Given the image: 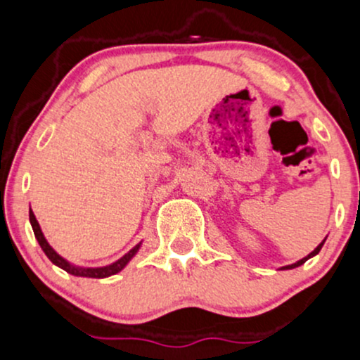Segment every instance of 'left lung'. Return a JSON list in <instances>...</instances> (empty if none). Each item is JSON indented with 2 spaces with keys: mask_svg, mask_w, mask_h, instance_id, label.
Returning a JSON list of instances; mask_svg holds the SVG:
<instances>
[{
  "mask_svg": "<svg viewBox=\"0 0 360 360\" xmlns=\"http://www.w3.org/2000/svg\"><path fill=\"white\" fill-rule=\"evenodd\" d=\"M324 241H326V238H324V240H323V241H321V243H319V245H317V248H314V252H310L307 257H304V259H300V260H298V262L291 264V266H285V267H281V269H295V267H298V266H302V264H305V262H307V260L310 259V257L317 255V253H319V252H321V248H323Z\"/></svg>",
  "mask_w": 360,
  "mask_h": 360,
  "instance_id": "8db88e82",
  "label": "left lung"
}]
</instances>
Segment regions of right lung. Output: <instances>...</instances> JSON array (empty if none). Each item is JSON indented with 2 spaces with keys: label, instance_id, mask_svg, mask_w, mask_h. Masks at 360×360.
Instances as JSON below:
<instances>
[{
  "label": "right lung",
  "instance_id": "right-lung-1",
  "mask_svg": "<svg viewBox=\"0 0 360 360\" xmlns=\"http://www.w3.org/2000/svg\"><path fill=\"white\" fill-rule=\"evenodd\" d=\"M29 221H30V226H32L34 236H36L37 243L41 245V248H43V252L46 253L48 259H50L51 262L55 264V266H58L60 269L67 271L72 276H81V278H98V279L108 278V276L117 274V272L122 271L124 267H126L127 264H129V260L132 259V257H134L136 253H138L139 247H141V243H138L134 248L129 250V252H127L126 255L120 257V259L117 260V262L110 264V266H105V267H77V266H74V264H70L69 260L63 259V257H60L58 253H56L55 250L50 247V243H48L46 238H44L43 231H41V228H39V222L36 221V215H34L32 210H29Z\"/></svg>",
  "mask_w": 360,
  "mask_h": 360
}]
</instances>
